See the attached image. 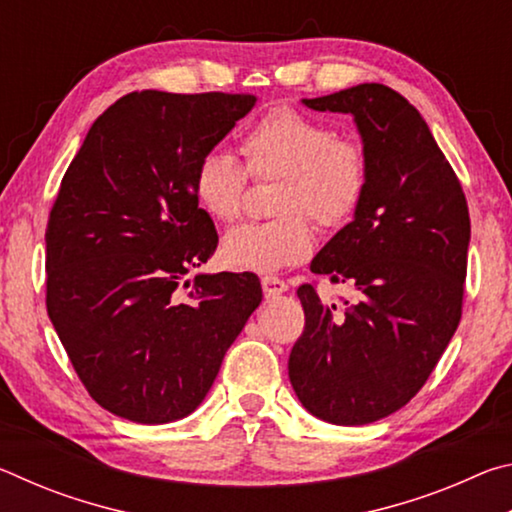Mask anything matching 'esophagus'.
<instances>
[{"label":"esophagus","mask_w":512,"mask_h":512,"mask_svg":"<svg viewBox=\"0 0 512 512\" xmlns=\"http://www.w3.org/2000/svg\"><path fill=\"white\" fill-rule=\"evenodd\" d=\"M262 289H264V296L266 298H275V296H280V293L287 291L289 284L284 282L282 277L266 275V277H262Z\"/></svg>","instance_id":"34e87169"}]
</instances>
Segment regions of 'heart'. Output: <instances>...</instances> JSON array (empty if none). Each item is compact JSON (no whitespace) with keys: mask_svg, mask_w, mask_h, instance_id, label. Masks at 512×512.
I'll use <instances>...</instances> for the list:
<instances>
[{"mask_svg":"<svg viewBox=\"0 0 512 512\" xmlns=\"http://www.w3.org/2000/svg\"><path fill=\"white\" fill-rule=\"evenodd\" d=\"M241 149L246 167L228 151L210 149L192 176L198 205L221 223L244 212L248 173L277 180L273 219L239 225L223 239L221 257L235 271L273 273L305 262L316 244L311 219L325 230H341L368 196L370 155L363 142L291 106L264 112Z\"/></svg>","mask_w":512,"mask_h":512,"instance_id":"1","label":"heart"}]
</instances>
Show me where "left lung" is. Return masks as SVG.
Returning <instances> with one entry per match:
<instances>
[{
	"instance_id": "obj_1",
	"label": "left lung",
	"mask_w": 512,
	"mask_h": 512,
	"mask_svg": "<svg viewBox=\"0 0 512 512\" xmlns=\"http://www.w3.org/2000/svg\"><path fill=\"white\" fill-rule=\"evenodd\" d=\"M305 106L354 117L370 155V189L354 221L311 262V273L350 284L354 298L336 309L302 284L305 329L289 354V379L309 413L354 427L402 409L452 341L470 212L452 164L400 92L361 83Z\"/></svg>"
}]
</instances>
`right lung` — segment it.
I'll return each mask as SVG.
<instances>
[{
    "instance_id": "1",
    "label": "right lung",
    "mask_w": 512,
    "mask_h": 512,
    "mask_svg": "<svg viewBox=\"0 0 512 512\" xmlns=\"http://www.w3.org/2000/svg\"><path fill=\"white\" fill-rule=\"evenodd\" d=\"M255 101L131 92L97 117L65 171L45 235L47 314L85 391L119 418L192 413L262 302L255 273L180 284L219 244L194 196L196 162Z\"/></svg>"
}]
</instances>
